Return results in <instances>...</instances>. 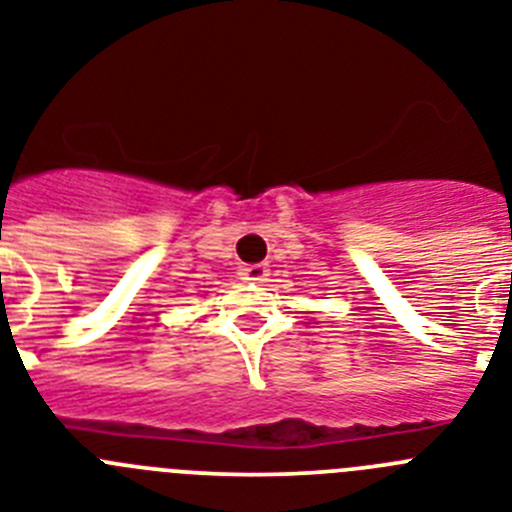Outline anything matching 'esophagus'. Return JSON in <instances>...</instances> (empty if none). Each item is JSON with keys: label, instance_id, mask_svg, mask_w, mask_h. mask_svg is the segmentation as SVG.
<instances>
[{"label": "esophagus", "instance_id": "esophagus-1", "mask_svg": "<svg viewBox=\"0 0 512 512\" xmlns=\"http://www.w3.org/2000/svg\"><path fill=\"white\" fill-rule=\"evenodd\" d=\"M266 277H269V266L266 264L241 266V279H246V282H266Z\"/></svg>", "mask_w": 512, "mask_h": 512}]
</instances>
